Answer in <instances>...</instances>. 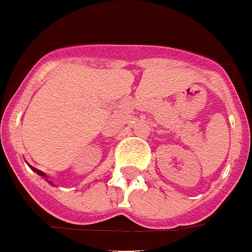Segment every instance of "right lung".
Returning <instances> with one entry per match:
<instances>
[{"label":"right lung","mask_w":252,"mask_h":252,"mask_svg":"<svg viewBox=\"0 0 252 252\" xmlns=\"http://www.w3.org/2000/svg\"><path fill=\"white\" fill-rule=\"evenodd\" d=\"M31 168H32V170H33V171H34V172H37V174H38L39 176H43V178H47V176H46V174H45V172L39 171V170H37V168L32 167V166H31ZM49 183H50V182H49Z\"/></svg>","instance_id":"add662e5"}]
</instances>
